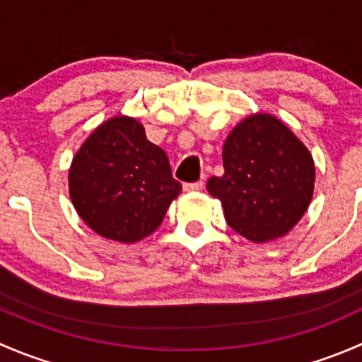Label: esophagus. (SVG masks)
<instances>
[{"label": "esophagus", "mask_w": 362, "mask_h": 362, "mask_svg": "<svg viewBox=\"0 0 362 362\" xmlns=\"http://www.w3.org/2000/svg\"><path fill=\"white\" fill-rule=\"evenodd\" d=\"M203 187H204V184H203L202 180H199V182H192V184H185V185H184V191H185V192L202 191Z\"/></svg>", "instance_id": "34e87169"}]
</instances>
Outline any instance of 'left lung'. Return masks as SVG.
Returning <instances> with one entry per match:
<instances>
[{
    "label": "left lung",
    "instance_id": "1",
    "mask_svg": "<svg viewBox=\"0 0 362 362\" xmlns=\"http://www.w3.org/2000/svg\"><path fill=\"white\" fill-rule=\"evenodd\" d=\"M224 175L206 189L221 199L228 224L243 238H282L305 215L315 187V164L303 141L272 113L245 117L226 138Z\"/></svg>",
    "mask_w": 362,
    "mask_h": 362
}]
</instances>
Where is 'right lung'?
I'll return each mask as SVG.
<instances>
[{
  "instance_id": "add662e5",
  "label": "right lung",
  "mask_w": 362,
  "mask_h": 362,
  "mask_svg": "<svg viewBox=\"0 0 362 362\" xmlns=\"http://www.w3.org/2000/svg\"><path fill=\"white\" fill-rule=\"evenodd\" d=\"M68 187L80 218L119 243L152 235L182 191L166 152L127 115L112 117L89 134L71 160Z\"/></svg>"
}]
</instances>
